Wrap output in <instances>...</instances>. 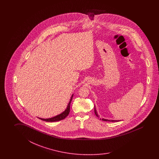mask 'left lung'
I'll list each match as a JSON object with an SVG mask.
<instances>
[{
	"mask_svg": "<svg viewBox=\"0 0 159 159\" xmlns=\"http://www.w3.org/2000/svg\"><path fill=\"white\" fill-rule=\"evenodd\" d=\"M94 112H95V115L98 117V118H99V116H98V114H97V111H96V109H95V108L94 107ZM102 120H103V121H108V122H118V121H119V120H108V119H102Z\"/></svg>",
	"mask_w": 159,
	"mask_h": 159,
	"instance_id": "1",
	"label": "left lung"
}]
</instances>
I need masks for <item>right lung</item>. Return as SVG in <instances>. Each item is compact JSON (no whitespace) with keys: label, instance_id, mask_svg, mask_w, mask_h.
I'll return each instance as SVG.
<instances>
[{"label":"right lung","instance_id":"add662e5","mask_svg":"<svg viewBox=\"0 0 159 159\" xmlns=\"http://www.w3.org/2000/svg\"><path fill=\"white\" fill-rule=\"evenodd\" d=\"M73 95H72V96H71V99H70V102H69V104H68L67 108L65 110V111L62 112L61 114L57 115V116H54V117H53V118H51L39 119H40L41 120L46 121V122H53L59 121V120H62V119L65 118L69 115V112H70V103H71V100H72V99H73Z\"/></svg>","mask_w":159,"mask_h":159}]
</instances>
